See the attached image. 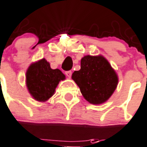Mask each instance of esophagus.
<instances>
[{
  "label": "esophagus",
  "mask_w": 147,
  "mask_h": 147,
  "mask_svg": "<svg viewBox=\"0 0 147 147\" xmlns=\"http://www.w3.org/2000/svg\"><path fill=\"white\" fill-rule=\"evenodd\" d=\"M65 74H66L67 77H68L69 78H70V77H71V75H72V71H71V70L66 71V73H65Z\"/></svg>",
  "instance_id": "esophagus-1"
}]
</instances>
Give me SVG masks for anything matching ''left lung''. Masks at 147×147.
I'll return each instance as SVG.
<instances>
[{
  "mask_svg": "<svg viewBox=\"0 0 147 147\" xmlns=\"http://www.w3.org/2000/svg\"><path fill=\"white\" fill-rule=\"evenodd\" d=\"M72 80L84 98L92 105L105 102L118 83L117 73L102 55L84 56L81 59L80 70L73 73Z\"/></svg>",
  "mask_w": 147,
  "mask_h": 147,
  "instance_id": "obj_1",
  "label": "left lung"
}]
</instances>
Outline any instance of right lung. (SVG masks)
Masks as SVG:
<instances>
[{"label":"right lung","mask_w":147,"mask_h":147,"mask_svg":"<svg viewBox=\"0 0 147 147\" xmlns=\"http://www.w3.org/2000/svg\"><path fill=\"white\" fill-rule=\"evenodd\" d=\"M66 79L59 69H51L45 58L32 63L26 73V85L35 100L45 102L55 94L61 80Z\"/></svg>","instance_id":"add662e5"}]
</instances>
